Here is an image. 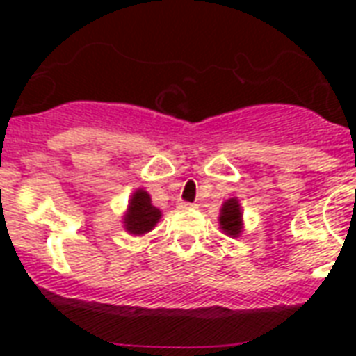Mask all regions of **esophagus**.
Masks as SVG:
<instances>
[{"instance_id": "esophagus-1", "label": "esophagus", "mask_w": 356, "mask_h": 356, "mask_svg": "<svg viewBox=\"0 0 356 356\" xmlns=\"http://www.w3.org/2000/svg\"><path fill=\"white\" fill-rule=\"evenodd\" d=\"M179 209H183V211H186V209H194L195 205H192V203H186V201H181V203H177Z\"/></svg>"}]
</instances>
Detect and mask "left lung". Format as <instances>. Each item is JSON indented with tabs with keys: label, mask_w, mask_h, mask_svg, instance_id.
Masks as SVG:
<instances>
[{
	"label": "left lung",
	"mask_w": 356,
	"mask_h": 356,
	"mask_svg": "<svg viewBox=\"0 0 356 356\" xmlns=\"http://www.w3.org/2000/svg\"><path fill=\"white\" fill-rule=\"evenodd\" d=\"M220 229L227 236H240L242 233V209H240V203H238L236 197H231L223 203L222 211H220Z\"/></svg>",
	"instance_id": "8db88e82"
}]
</instances>
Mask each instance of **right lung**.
<instances>
[{"instance_id": "1", "label": "right lung", "mask_w": 356, "mask_h": 356, "mask_svg": "<svg viewBox=\"0 0 356 356\" xmlns=\"http://www.w3.org/2000/svg\"><path fill=\"white\" fill-rule=\"evenodd\" d=\"M161 211L153 207L149 194L145 190L138 188L131 195L125 216H123V227L131 234H145L155 227L161 220Z\"/></svg>"}]
</instances>
